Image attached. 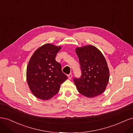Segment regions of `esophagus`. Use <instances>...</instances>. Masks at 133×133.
I'll use <instances>...</instances> for the list:
<instances>
[{"label": "esophagus", "instance_id": "34e87169", "mask_svg": "<svg viewBox=\"0 0 133 133\" xmlns=\"http://www.w3.org/2000/svg\"><path fill=\"white\" fill-rule=\"evenodd\" d=\"M72 76H73V75H72L71 74H69L68 75V77L69 79H71L72 78Z\"/></svg>", "mask_w": 133, "mask_h": 133}]
</instances>
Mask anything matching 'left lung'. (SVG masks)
<instances>
[{
	"mask_svg": "<svg viewBox=\"0 0 133 133\" xmlns=\"http://www.w3.org/2000/svg\"><path fill=\"white\" fill-rule=\"evenodd\" d=\"M79 60L82 75L74 82L80 94L92 98L105 91L109 79V70L104 55L93 45L75 49Z\"/></svg>",
	"mask_w": 133,
	"mask_h": 133,
	"instance_id": "left-lung-1",
	"label": "left lung"
}]
</instances>
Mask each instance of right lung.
<instances>
[{
	"label": "right lung",
	"mask_w": 133,
	"mask_h": 133,
	"mask_svg": "<svg viewBox=\"0 0 133 133\" xmlns=\"http://www.w3.org/2000/svg\"><path fill=\"white\" fill-rule=\"evenodd\" d=\"M60 49L61 46L46 44L34 52L28 63L27 83L32 93L39 99L46 100L53 97L68 78L55 60Z\"/></svg>",
	"instance_id": "add662e5"
}]
</instances>
